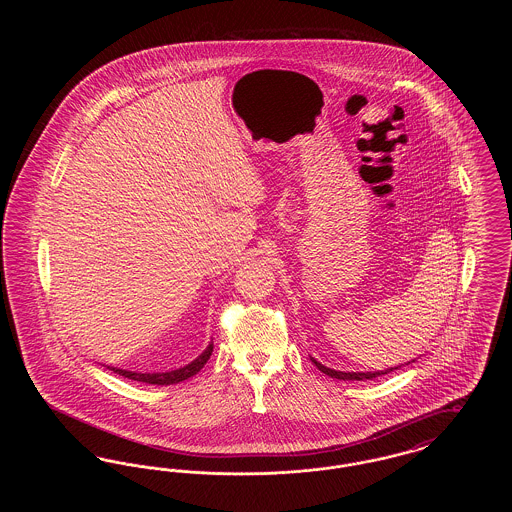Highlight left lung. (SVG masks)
I'll return each mask as SVG.
<instances>
[{"label":"left lung","mask_w":512,"mask_h":512,"mask_svg":"<svg viewBox=\"0 0 512 512\" xmlns=\"http://www.w3.org/2000/svg\"><path fill=\"white\" fill-rule=\"evenodd\" d=\"M311 361H313V365L317 366L320 372L328 374L330 378H338V380H372V378H378L382 374H388V372H393V370L399 368V366H391V368H386V370H374V372H343V370L328 368V366L318 363L317 359H313V357H311Z\"/></svg>","instance_id":"8db88e82"}]
</instances>
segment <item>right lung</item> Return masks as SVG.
Returning a JSON list of instances; mask_svg holds the SVG:
<instances>
[{"label":"right lung","instance_id":"1","mask_svg":"<svg viewBox=\"0 0 512 512\" xmlns=\"http://www.w3.org/2000/svg\"><path fill=\"white\" fill-rule=\"evenodd\" d=\"M213 353V341L205 347V351L194 359L192 363H188L186 366H180L176 370H167V372H134V370H122L117 366H107L109 370H113L115 374L124 376L128 380H136V382H144V384H153V386H171V384H178V382H184L188 378H192L194 374H197L205 363L209 361Z\"/></svg>","mask_w":512,"mask_h":512}]
</instances>
